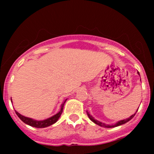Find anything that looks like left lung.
Here are the masks:
<instances>
[{
  "mask_svg": "<svg viewBox=\"0 0 154 154\" xmlns=\"http://www.w3.org/2000/svg\"><path fill=\"white\" fill-rule=\"evenodd\" d=\"M137 74H138V75H140V73H139L138 72H137ZM140 80H141V79H140ZM137 110H138V109H137L136 112H137ZM136 112L134 114H132V116H130L129 118H127V119H122V120H120V121L117 122H116L115 124H114V125H106V124L103 123V122H99V121H98V120L95 119L94 117H93V116H92V115H91V114H89V112H88V111H87V114H88V117H89V119H91V121L93 122H94L95 124H96V125H99V126H100V127H103V128H116V127H118V126H119V125H124V124L127 123V122H128L130 121V120H131L132 118H133L134 116H135Z\"/></svg>",
  "mask_w": 154,
  "mask_h": 154,
  "instance_id": "left-lung-1",
  "label": "left lung"
}]
</instances>
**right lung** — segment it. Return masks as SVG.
I'll return each mask as SVG.
<instances>
[{"instance_id": "right-lung-1", "label": "right lung", "mask_w": 154, "mask_h": 154, "mask_svg": "<svg viewBox=\"0 0 154 154\" xmlns=\"http://www.w3.org/2000/svg\"><path fill=\"white\" fill-rule=\"evenodd\" d=\"M66 100H64V101L63 102V103L61 104V110H60L59 112L57 113L56 114H55L51 117L48 118L46 119H44V120H40V121H38V120H35L34 119H32V118H29V117H26V116H24L22 115V114H19V112H17V111L15 110L16 114L17 115L19 116V118L23 122H24L26 125H29L31 127H34V128H47V127L51 126L53 124L56 123V122L58 121V119H59L60 116L62 114V111H63V105H64L65 102L66 101ZM12 102V100L11 99Z\"/></svg>"}]
</instances>
